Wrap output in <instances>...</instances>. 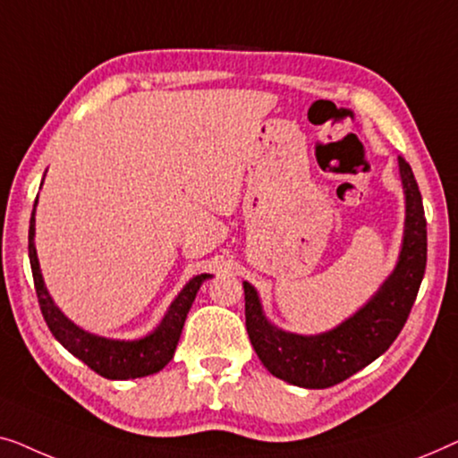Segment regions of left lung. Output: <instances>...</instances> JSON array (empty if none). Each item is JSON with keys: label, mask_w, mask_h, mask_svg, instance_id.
Segmentation results:
<instances>
[{"label": "left lung", "mask_w": 458, "mask_h": 458, "mask_svg": "<svg viewBox=\"0 0 458 458\" xmlns=\"http://www.w3.org/2000/svg\"><path fill=\"white\" fill-rule=\"evenodd\" d=\"M398 174L404 192L401 253L392 274L351 318L321 334L282 330L267 319L255 286L242 282L250 344L272 376L301 388H330L384 355L401 334L425 274L428 230L420 186L403 156Z\"/></svg>", "instance_id": "1"}]
</instances>
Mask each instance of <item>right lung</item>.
<instances>
[{
	"instance_id": "right-lung-1",
	"label": "right lung",
	"mask_w": 458,
	"mask_h": 458,
	"mask_svg": "<svg viewBox=\"0 0 458 458\" xmlns=\"http://www.w3.org/2000/svg\"><path fill=\"white\" fill-rule=\"evenodd\" d=\"M37 201L33 208V216H30L29 228L30 269H33L35 291L38 296V305H41V313L57 343H60L68 352H72L76 359H81L82 363L91 367L93 371H98L99 376L107 379H134L162 371L174 357L180 334H182L184 319L191 311V305L192 301H195L199 288H201L205 280L211 278V274L192 276V278L182 286V291L178 293L176 299L172 301V305L167 307L164 319L159 321L157 327H153V330L149 334H145L143 338L118 340L98 336V334L82 330L81 326H76L72 319L62 313V309L55 305L47 286H45L35 247Z\"/></svg>"
}]
</instances>
